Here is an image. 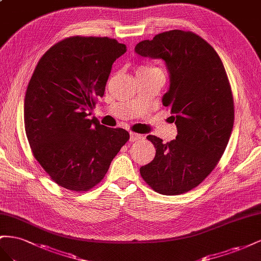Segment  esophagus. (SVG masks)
I'll list each match as a JSON object with an SVG mask.
<instances>
[{
  "label": "esophagus",
  "mask_w": 261,
  "mask_h": 261,
  "mask_svg": "<svg viewBox=\"0 0 261 261\" xmlns=\"http://www.w3.org/2000/svg\"><path fill=\"white\" fill-rule=\"evenodd\" d=\"M141 139H142V136H141V135H138V133H135V132H130V141H131V142H136V141L141 140Z\"/></svg>",
  "instance_id": "34e87169"
}]
</instances>
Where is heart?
Instances as JSON below:
<instances>
[{
    "instance_id": "heart-1",
    "label": "heart",
    "mask_w": 261,
    "mask_h": 261,
    "mask_svg": "<svg viewBox=\"0 0 261 261\" xmlns=\"http://www.w3.org/2000/svg\"><path fill=\"white\" fill-rule=\"evenodd\" d=\"M154 70H158V69L151 68V66H139V68L137 69V74H140V73H146V72L154 71Z\"/></svg>"
}]
</instances>
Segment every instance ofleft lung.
Wrapping results in <instances>:
<instances>
[{"instance_id":"8db88e82","label":"left lung","mask_w":261,"mask_h":261,"mask_svg":"<svg viewBox=\"0 0 261 261\" xmlns=\"http://www.w3.org/2000/svg\"><path fill=\"white\" fill-rule=\"evenodd\" d=\"M135 51L165 62L169 88L162 101L178 132L167 143L146 137L156 154L140 174L156 192L180 195L202 182L225 151L234 123L232 89L217 51L191 32L159 34L139 42Z\"/></svg>"}]
</instances>
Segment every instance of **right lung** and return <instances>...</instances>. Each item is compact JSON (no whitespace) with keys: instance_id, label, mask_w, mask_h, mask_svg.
<instances>
[{"instance_id":"add662e5","label":"right lung","mask_w":261,"mask_h":261,"mask_svg":"<svg viewBox=\"0 0 261 261\" xmlns=\"http://www.w3.org/2000/svg\"><path fill=\"white\" fill-rule=\"evenodd\" d=\"M125 44L107 37H70L37 64L25 95L24 122L35 159L51 179L72 191L97 185L129 132L89 119L113 63Z\"/></svg>"}]
</instances>
